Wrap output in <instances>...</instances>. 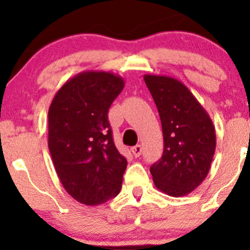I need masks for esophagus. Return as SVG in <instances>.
I'll use <instances>...</instances> for the list:
<instances>
[{
    "label": "esophagus",
    "instance_id": "esophagus-1",
    "mask_svg": "<svg viewBox=\"0 0 250 250\" xmlns=\"http://www.w3.org/2000/svg\"><path fill=\"white\" fill-rule=\"evenodd\" d=\"M132 152L134 155V157H139L141 152H143V147L140 145H135L134 147H132Z\"/></svg>",
    "mask_w": 250,
    "mask_h": 250
}]
</instances>
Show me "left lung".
Listing matches in <instances>:
<instances>
[{
	"label": "left lung",
	"instance_id": "left-lung-1",
	"mask_svg": "<svg viewBox=\"0 0 250 250\" xmlns=\"http://www.w3.org/2000/svg\"><path fill=\"white\" fill-rule=\"evenodd\" d=\"M160 113L163 153L150 167L155 186L174 197L190 193L208 175L215 152V128L188 88L168 76L145 75Z\"/></svg>",
	"mask_w": 250,
	"mask_h": 250
}]
</instances>
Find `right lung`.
I'll use <instances>...</instances> for the list:
<instances>
[{
  "label": "right lung",
  "instance_id": "add662e5",
  "mask_svg": "<svg viewBox=\"0 0 250 250\" xmlns=\"http://www.w3.org/2000/svg\"><path fill=\"white\" fill-rule=\"evenodd\" d=\"M122 77L84 71L60 88L48 110V147L55 172L72 198L98 206L122 188L127 160L116 148L107 112Z\"/></svg>",
  "mask_w": 250,
  "mask_h": 250
}]
</instances>
